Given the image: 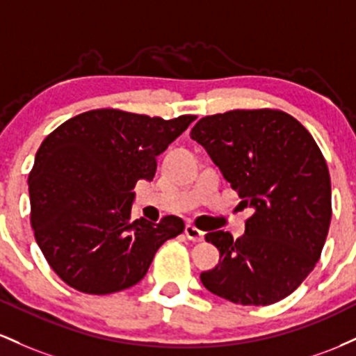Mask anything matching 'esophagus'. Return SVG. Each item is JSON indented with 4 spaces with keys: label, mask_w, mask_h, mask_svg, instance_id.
I'll use <instances>...</instances> for the list:
<instances>
[{
    "label": "esophagus",
    "mask_w": 356,
    "mask_h": 356,
    "mask_svg": "<svg viewBox=\"0 0 356 356\" xmlns=\"http://www.w3.org/2000/svg\"><path fill=\"white\" fill-rule=\"evenodd\" d=\"M185 234H186V237H188V241H191V242H203V241H205V234H203L202 230H198L197 227H193V225H186L185 227Z\"/></svg>",
    "instance_id": "1"
}]
</instances>
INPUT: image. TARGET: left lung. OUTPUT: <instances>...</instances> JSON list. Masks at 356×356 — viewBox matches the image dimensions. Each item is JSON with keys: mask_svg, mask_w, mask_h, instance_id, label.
I'll return each instance as SVG.
<instances>
[{"mask_svg": "<svg viewBox=\"0 0 356 356\" xmlns=\"http://www.w3.org/2000/svg\"><path fill=\"white\" fill-rule=\"evenodd\" d=\"M190 136L238 191L241 205L254 210L242 237L205 235L220 261L200 274L203 286L243 306L289 296L316 266L331 222V179L316 141L293 115L273 109L207 115Z\"/></svg>", "mask_w": 356, "mask_h": 356, "instance_id": "1", "label": "left lung"}]
</instances>
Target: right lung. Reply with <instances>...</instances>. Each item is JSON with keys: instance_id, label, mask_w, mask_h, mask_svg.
<instances>
[{"instance_id": "1", "label": "right lung", "mask_w": 356, "mask_h": 356, "mask_svg": "<svg viewBox=\"0 0 356 356\" xmlns=\"http://www.w3.org/2000/svg\"><path fill=\"white\" fill-rule=\"evenodd\" d=\"M95 109L45 138L28 177L31 229L65 284L111 294L138 284L168 238L185 230L170 215L131 220L134 186L156 173V156L195 121Z\"/></svg>"}]
</instances>
